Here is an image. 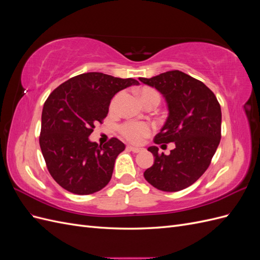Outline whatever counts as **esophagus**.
<instances>
[{"mask_svg": "<svg viewBox=\"0 0 260 260\" xmlns=\"http://www.w3.org/2000/svg\"><path fill=\"white\" fill-rule=\"evenodd\" d=\"M127 148L129 149V151H131V152H133V153H140L141 151H142V148L135 147V146H128Z\"/></svg>", "mask_w": 260, "mask_h": 260, "instance_id": "1", "label": "esophagus"}]
</instances>
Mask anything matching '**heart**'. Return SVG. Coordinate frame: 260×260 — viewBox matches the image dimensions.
<instances>
[{"instance_id":"obj_1","label":"heart","mask_w":260,"mask_h":260,"mask_svg":"<svg viewBox=\"0 0 260 260\" xmlns=\"http://www.w3.org/2000/svg\"><path fill=\"white\" fill-rule=\"evenodd\" d=\"M139 96L142 101V103L145 104L149 101H156L158 102L160 101V95L159 93L157 92L156 90L152 89V88H147V86H144V88L140 89L138 91ZM117 98H115L112 102V107L115 106ZM120 133L123 138L127 139L129 142L131 143H141L142 140L144 138H146L147 136H149L151 133V125L146 122H142V121H128L124 122L121 127H120Z\"/></svg>"}]
</instances>
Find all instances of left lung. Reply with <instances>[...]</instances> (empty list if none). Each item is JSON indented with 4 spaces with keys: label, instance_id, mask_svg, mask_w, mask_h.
<instances>
[{
    "label": "left lung",
    "instance_id": "8db88e82",
    "mask_svg": "<svg viewBox=\"0 0 260 260\" xmlns=\"http://www.w3.org/2000/svg\"><path fill=\"white\" fill-rule=\"evenodd\" d=\"M139 80L160 92L168 107L166 122L154 142L176 144L169 155L158 154L156 146L147 148L155 158L144 178L160 191H181L201 178L216 153L221 139V108L210 89L180 70Z\"/></svg>",
    "mask_w": 260,
    "mask_h": 260
}]
</instances>
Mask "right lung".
Segmentation results:
<instances>
[{"instance_id":"right-lung-1","label":"right lung","mask_w":260,"mask_h":260,"mask_svg":"<svg viewBox=\"0 0 260 260\" xmlns=\"http://www.w3.org/2000/svg\"><path fill=\"white\" fill-rule=\"evenodd\" d=\"M138 84L132 78L86 73L70 78L50 94L39 142L49 172L62 188L88 195L108 184L117 156L125 146L116 138L99 145L89 137L107 116L115 94Z\"/></svg>"}]
</instances>
